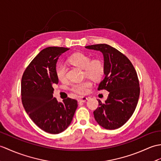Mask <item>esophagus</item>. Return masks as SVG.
<instances>
[{"label": "esophagus", "instance_id": "1", "mask_svg": "<svg viewBox=\"0 0 161 161\" xmlns=\"http://www.w3.org/2000/svg\"><path fill=\"white\" fill-rule=\"evenodd\" d=\"M87 100H88V97H80L78 99V101L80 102H86Z\"/></svg>", "mask_w": 161, "mask_h": 161}]
</instances>
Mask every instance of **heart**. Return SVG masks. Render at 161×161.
I'll return each mask as SVG.
<instances>
[{
	"mask_svg": "<svg viewBox=\"0 0 161 161\" xmlns=\"http://www.w3.org/2000/svg\"><path fill=\"white\" fill-rule=\"evenodd\" d=\"M68 61L72 65L83 69L84 76H87L95 81L100 80L105 73V65L102 59L98 58L91 59L89 55L83 53L72 54L68 58ZM55 70L56 76L59 81H63L66 80L67 67L65 64L58 63L55 66ZM91 86V81L86 80L81 82L72 84L70 90L76 94L84 95L87 94Z\"/></svg>",
	"mask_w": 161,
	"mask_h": 161,
	"instance_id": "obj_1",
	"label": "heart"
}]
</instances>
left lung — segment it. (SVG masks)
<instances>
[{
    "label": "left lung",
    "mask_w": 161,
    "mask_h": 161,
    "mask_svg": "<svg viewBox=\"0 0 161 161\" xmlns=\"http://www.w3.org/2000/svg\"><path fill=\"white\" fill-rule=\"evenodd\" d=\"M85 47L103 53L105 77L98 91L109 92L105 103L98 101L99 106L93 112L95 121L105 129H117L132 117L139 101L140 87L136 70L125 55L108 44Z\"/></svg>",
    "instance_id": "obj_1"
}]
</instances>
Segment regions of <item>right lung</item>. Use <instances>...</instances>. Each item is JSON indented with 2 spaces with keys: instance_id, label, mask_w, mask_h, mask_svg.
I'll list each match as a JSON object with an SVG mask.
<instances>
[{
  "instance_id": "add662e5",
  "label": "right lung",
  "mask_w": 161,
  "mask_h": 161,
  "mask_svg": "<svg viewBox=\"0 0 161 161\" xmlns=\"http://www.w3.org/2000/svg\"><path fill=\"white\" fill-rule=\"evenodd\" d=\"M69 48H44L26 68L21 80V98L29 117L44 132L59 134L70 124L77 101L69 97L58 102L53 97V86L58 84L55 74L59 56Z\"/></svg>"
}]
</instances>
